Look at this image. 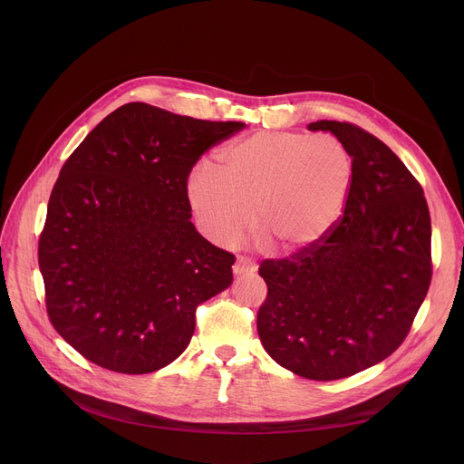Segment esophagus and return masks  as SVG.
<instances>
[{"label":"esophagus","instance_id":"1","mask_svg":"<svg viewBox=\"0 0 464 464\" xmlns=\"http://www.w3.org/2000/svg\"><path fill=\"white\" fill-rule=\"evenodd\" d=\"M233 272L237 276H244V274H253L256 272V264L246 256H238L237 262L233 264Z\"/></svg>","mask_w":464,"mask_h":464}]
</instances>
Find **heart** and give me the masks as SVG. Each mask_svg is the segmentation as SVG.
Instances as JSON below:
<instances>
[{"mask_svg": "<svg viewBox=\"0 0 464 464\" xmlns=\"http://www.w3.org/2000/svg\"><path fill=\"white\" fill-rule=\"evenodd\" d=\"M354 158L330 134L256 131L218 154V170L198 167L187 198L200 229L229 246L258 224L294 253L317 244L342 218L354 187Z\"/></svg>", "mask_w": 464, "mask_h": 464, "instance_id": "heart-1", "label": "heart"}]
</instances>
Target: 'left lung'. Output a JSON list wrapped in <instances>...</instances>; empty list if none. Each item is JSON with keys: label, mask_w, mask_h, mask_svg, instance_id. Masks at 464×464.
<instances>
[{"label": "left lung", "mask_w": 464, "mask_h": 464, "mask_svg": "<svg viewBox=\"0 0 464 464\" xmlns=\"http://www.w3.org/2000/svg\"><path fill=\"white\" fill-rule=\"evenodd\" d=\"M354 158L347 208L317 244L260 262L268 295L258 338L285 369L340 380L402 345L430 290L431 218L424 190L383 141L353 122L315 121Z\"/></svg>", "instance_id": "8db88e82"}]
</instances>
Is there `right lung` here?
Listing matches in <instances>:
<instances>
[{
    "instance_id": "obj_1",
    "label": "right lung",
    "mask_w": 464,
    "mask_h": 464,
    "mask_svg": "<svg viewBox=\"0 0 464 464\" xmlns=\"http://www.w3.org/2000/svg\"><path fill=\"white\" fill-rule=\"evenodd\" d=\"M246 124L128 102L65 160L38 240L45 308L92 363L147 374L188 345L196 308L233 281L235 255L190 222L187 181Z\"/></svg>"
}]
</instances>
